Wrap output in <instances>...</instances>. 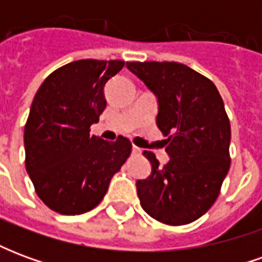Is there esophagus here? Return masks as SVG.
Here are the masks:
<instances>
[{"instance_id": "1", "label": "esophagus", "mask_w": 262, "mask_h": 262, "mask_svg": "<svg viewBox=\"0 0 262 262\" xmlns=\"http://www.w3.org/2000/svg\"><path fill=\"white\" fill-rule=\"evenodd\" d=\"M132 153L136 154V156H139V154L142 153V150H140L139 147H136V146H133V148H132Z\"/></svg>"}]
</instances>
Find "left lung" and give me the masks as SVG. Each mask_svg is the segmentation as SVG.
Masks as SVG:
<instances>
[{
  "mask_svg": "<svg viewBox=\"0 0 262 262\" xmlns=\"http://www.w3.org/2000/svg\"><path fill=\"white\" fill-rule=\"evenodd\" d=\"M126 67L159 102L156 123L167 136L168 163L151 151L146 180L136 182L144 212L161 223L188 225L208 212L230 168V122L212 81L174 61H132Z\"/></svg>",
  "mask_w": 262,
  "mask_h": 262,
  "instance_id": "1",
  "label": "left lung"
}]
</instances>
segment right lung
<instances>
[{
    "mask_svg": "<svg viewBox=\"0 0 262 262\" xmlns=\"http://www.w3.org/2000/svg\"><path fill=\"white\" fill-rule=\"evenodd\" d=\"M122 60H77L43 81L26 120L25 165L37 196L61 214H81L101 202L130 156L129 139L90 135L106 108L105 86Z\"/></svg>",
    "mask_w": 262,
    "mask_h": 262,
    "instance_id": "obj_1",
    "label": "right lung"
}]
</instances>
